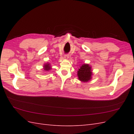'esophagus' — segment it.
Returning <instances> with one entry per match:
<instances>
[{"instance_id": "obj_1", "label": "esophagus", "mask_w": 134, "mask_h": 134, "mask_svg": "<svg viewBox=\"0 0 134 134\" xmlns=\"http://www.w3.org/2000/svg\"><path fill=\"white\" fill-rule=\"evenodd\" d=\"M69 56L68 55H65L64 56V59H66V60L68 59V58H69Z\"/></svg>"}]
</instances>
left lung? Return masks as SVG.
Here are the masks:
<instances>
[{
	"instance_id": "1",
	"label": "left lung",
	"mask_w": 134,
	"mask_h": 134,
	"mask_svg": "<svg viewBox=\"0 0 134 134\" xmlns=\"http://www.w3.org/2000/svg\"><path fill=\"white\" fill-rule=\"evenodd\" d=\"M79 80L83 82H87L92 78V72L91 66L89 64H84L80 67L77 73Z\"/></svg>"
}]
</instances>
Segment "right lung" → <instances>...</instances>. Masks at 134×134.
Masks as SVG:
<instances>
[{
	"instance_id": "obj_1",
	"label": "right lung",
	"mask_w": 134,
	"mask_h": 134,
	"mask_svg": "<svg viewBox=\"0 0 134 134\" xmlns=\"http://www.w3.org/2000/svg\"><path fill=\"white\" fill-rule=\"evenodd\" d=\"M43 69H44V71H49L51 68V65H50V63H46V64H44L43 65Z\"/></svg>"
}]
</instances>
